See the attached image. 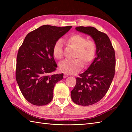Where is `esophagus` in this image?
<instances>
[{
	"label": "esophagus",
	"mask_w": 132,
	"mask_h": 132,
	"mask_svg": "<svg viewBox=\"0 0 132 132\" xmlns=\"http://www.w3.org/2000/svg\"><path fill=\"white\" fill-rule=\"evenodd\" d=\"M69 74H64V78H66V77H69Z\"/></svg>",
	"instance_id": "esophagus-1"
}]
</instances>
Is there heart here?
Returning <instances> with one entry per match:
<instances>
[{
    "mask_svg": "<svg viewBox=\"0 0 132 132\" xmlns=\"http://www.w3.org/2000/svg\"><path fill=\"white\" fill-rule=\"evenodd\" d=\"M67 43L76 48L73 60L64 61L60 64V71L65 73L73 74L79 71L83 67V63L87 66L94 60L96 52V45L92 40L80 34H74L67 38ZM53 56L57 60L63 57V42L58 40L53 47ZM77 58V59L76 58Z\"/></svg>",
    "mask_w": 132,
    "mask_h": 132,
    "instance_id": "1",
    "label": "heart"
}]
</instances>
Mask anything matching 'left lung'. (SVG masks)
Wrapping results in <instances>:
<instances>
[{
    "label": "left lung",
    "mask_w": 132,
    "mask_h": 132,
    "mask_svg": "<svg viewBox=\"0 0 132 132\" xmlns=\"http://www.w3.org/2000/svg\"><path fill=\"white\" fill-rule=\"evenodd\" d=\"M75 29L90 36L96 45V57L87 70L76 78L71 92L75 103L87 106L100 101L109 89L115 72V53L105 33L92 27H78Z\"/></svg>",
    "instance_id": "obj_1"
}]
</instances>
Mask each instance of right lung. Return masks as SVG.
Masks as SVG:
<instances>
[{
    "label": "right lung",
    "mask_w": 132,
    "mask_h": 132,
    "mask_svg": "<svg viewBox=\"0 0 132 132\" xmlns=\"http://www.w3.org/2000/svg\"><path fill=\"white\" fill-rule=\"evenodd\" d=\"M45 25L28 34L19 47L16 79L22 94L35 105H45L53 99V89L63 74H52L57 67L53 54L54 43L71 29Z\"/></svg>",
    "instance_id": "1"
}]
</instances>
